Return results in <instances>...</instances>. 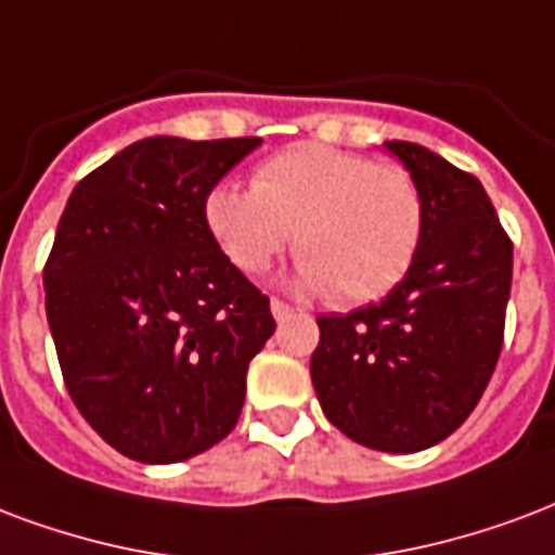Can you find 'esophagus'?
<instances>
[{
	"instance_id": "1",
	"label": "esophagus",
	"mask_w": 555,
	"mask_h": 555,
	"mask_svg": "<svg viewBox=\"0 0 555 555\" xmlns=\"http://www.w3.org/2000/svg\"><path fill=\"white\" fill-rule=\"evenodd\" d=\"M270 311H273V318L276 320H285V318H291V306L288 302H282V299H270Z\"/></svg>"
}]
</instances>
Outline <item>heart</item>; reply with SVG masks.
Instances as JSON below:
<instances>
[{
	"mask_svg": "<svg viewBox=\"0 0 555 555\" xmlns=\"http://www.w3.org/2000/svg\"><path fill=\"white\" fill-rule=\"evenodd\" d=\"M205 225L241 273H261L294 241L297 285L340 306L385 297L424 241V194L409 170L335 146H294L253 173V191L215 184Z\"/></svg>",
	"mask_w": 555,
	"mask_h": 555,
	"instance_id": "heart-1",
	"label": "heart"
}]
</instances>
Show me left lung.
<instances>
[{"mask_svg": "<svg viewBox=\"0 0 555 555\" xmlns=\"http://www.w3.org/2000/svg\"><path fill=\"white\" fill-rule=\"evenodd\" d=\"M424 194L412 270L379 302L318 318L311 382L356 444L417 453L465 424L500 359L512 241L479 179L421 143L388 141Z\"/></svg>", "mask_w": 555, "mask_h": 555, "instance_id": "obj_1", "label": "left lung"}]
</instances>
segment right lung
<instances>
[{
    "label": "right lung",
    "mask_w": 555,
    "mask_h": 555,
    "mask_svg": "<svg viewBox=\"0 0 555 555\" xmlns=\"http://www.w3.org/2000/svg\"><path fill=\"white\" fill-rule=\"evenodd\" d=\"M258 143L143 138L85 176L59 220L43 288L64 385L102 441L143 465L235 429L246 367L276 330L203 215Z\"/></svg>",
    "instance_id": "1"
}]
</instances>
